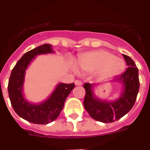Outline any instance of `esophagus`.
<instances>
[{"instance_id": "obj_1", "label": "esophagus", "mask_w": 150, "mask_h": 150, "mask_svg": "<svg viewBox=\"0 0 150 150\" xmlns=\"http://www.w3.org/2000/svg\"><path fill=\"white\" fill-rule=\"evenodd\" d=\"M74 83H75V85H76V86H81V85L83 84L80 80H75Z\"/></svg>"}]
</instances>
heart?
<instances>
[{"label": "heart", "mask_w": 150, "mask_h": 150, "mask_svg": "<svg viewBox=\"0 0 150 150\" xmlns=\"http://www.w3.org/2000/svg\"><path fill=\"white\" fill-rule=\"evenodd\" d=\"M76 67L83 72L97 71L100 76H112L123 71L125 63L122 59L115 57L108 52L98 50L80 55L76 62Z\"/></svg>", "instance_id": "1"}]
</instances>
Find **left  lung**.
I'll return each mask as SVG.
<instances>
[{
    "label": "left lung",
    "instance_id": "left-lung-1",
    "mask_svg": "<svg viewBox=\"0 0 150 150\" xmlns=\"http://www.w3.org/2000/svg\"><path fill=\"white\" fill-rule=\"evenodd\" d=\"M128 66L126 71L121 75L115 76L112 81L122 85V92L114 100H102L94 93V88L98 84L85 83L86 90L84 104L91 118L104 123H111L121 119L133 107L137 98L140 87L138 69L134 62L129 56L122 55Z\"/></svg>",
    "mask_w": 150,
    "mask_h": 150
}]
</instances>
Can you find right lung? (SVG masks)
Masks as SVG:
<instances>
[{
	"mask_svg": "<svg viewBox=\"0 0 150 150\" xmlns=\"http://www.w3.org/2000/svg\"><path fill=\"white\" fill-rule=\"evenodd\" d=\"M54 53L50 44L38 46L24 54L13 67L8 83V93L12 107L18 116L34 124H48L60 114L68 95L74 88V83H59L48 98L40 103L26 100L23 94V85L28 67L37 55Z\"/></svg>",
	"mask_w": 150,
	"mask_h": 150,
	"instance_id": "obj_1",
	"label": "right lung"
}]
</instances>
